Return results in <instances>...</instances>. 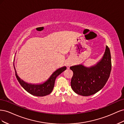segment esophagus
Instances as JSON below:
<instances>
[{"instance_id":"1","label":"esophagus","mask_w":124,"mask_h":124,"mask_svg":"<svg viewBox=\"0 0 124 124\" xmlns=\"http://www.w3.org/2000/svg\"><path fill=\"white\" fill-rule=\"evenodd\" d=\"M67 66H69L70 65V62H67Z\"/></svg>"}]
</instances>
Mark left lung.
Returning <instances> with one entry per match:
<instances>
[{"mask_svg":"<svg viewBox=\"0 0 124 124\" xmlns=\"http://www.w3.org/2000/svg\"><path fill=\"white\" fill-rule=\"evenodd\" d=\"M73 71L71 86L77 94L88 96L95 94L102 89L109 78L111 71L110 51L106 47L103 57L94 66L90 67L83 65L71 66Z\"/></svg>","mask_w":124,"mask_h":124,"instance_id":"1","label":"left lung"}]
</instances>
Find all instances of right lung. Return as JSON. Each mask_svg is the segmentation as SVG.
<instances>
[{"label":"right lung","instance_id":"add662e5","mask_svg":"<svg viewBox=\"0 0 124 124\" xmlns=\"http://www.w3.org/2000/svg\"><path fill=\"white\" fill-rule=\"evenodd\" d=\"M13 66L15 69V72H16V76L21 85L29 93L33 96L39 97L46 96L51 93L54 88L56 78L67 68L66 66H63L57 69L52 74L50 77L43 83L31 84L24 81L17 76L14 62Z\"/></svg>","mask_w":124,"mask_h":124}]
</instances>
